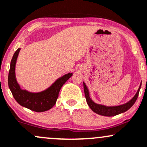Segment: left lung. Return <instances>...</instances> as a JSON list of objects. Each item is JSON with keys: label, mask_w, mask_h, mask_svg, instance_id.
<instances>
[{"label": "left lung", "mask_w": 147, "mask_h": 147, "mask_svg": "<svg viewBox=\"0 0 147 147\" xmlns=\"http://www.w3.org/2000/svg\"><path fill=\"white\" fill-rule=\"evenodd\" d=\"M83 84L85 98H86L87 104L89 106V107L91 108V110L93 111L95 113H96V114L105 116V117H113V116H116L117 114H121V113L126 112L127 110H128L133 105L134 103L136 101V100L138 99L142 84H140V86L139 88H138V91L136 93V94L135 95V96L129 102L125 103L123 105H121L113 106V107H108V106L97 104V103L93 102L91 100V98H90L89 91H88V88H87L86 85L85 84L84 82H83Z\"/></svg>", "instance_id": "obj_1"}]
</instances>
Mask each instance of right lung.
Wrapping results in <instances>:
<instances>
[{
  "instance_id": "obj_1",
  "label": "right lung",
  "mask_w": 147,
  "mask_h": 147,
  "mask_svg": "<svg viewBox=\"0 0 147 147\" xmlns=\"http://www.w3.org/2000/svg\"><path fill=\"white\" fill-rule=\"evenodd\" d=\"M20 49L19 48L14 54L8 75V86L12 96L20 105L30 110L37 112L49 110L55 105L61 87L72 77V73H67L59 78L51 86L43 91L32 93L22 89L15 76V65Z\"/></svg>"
}]
</instances>
